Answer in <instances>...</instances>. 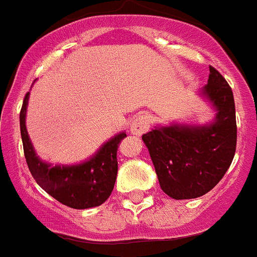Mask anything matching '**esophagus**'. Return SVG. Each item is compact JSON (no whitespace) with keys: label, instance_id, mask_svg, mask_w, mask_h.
Instances as JSON below:
<instances>
[{"label":"esophagus","instance_id":"1","mask_svg":"<svg viewBox=\"0 0 257 257\" xmlns=\"http://www.w3.org/2000/svg\"><path fill=\"white\" fill-rule=\"evenodd\" d=\"M149 126H151V119H149V115L147 113H142L138 117H135V119L131 123V134L136 136H142L143 134H145L148 131Z\"/></svg>","mask_w":257,"mask_h":257}]
</instances>
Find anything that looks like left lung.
<instances>
[{
  "mask_svg": "<svg viewBox=\"0 0 257 257\" xmlns=\"http://www.w3.org/2000/svg\"><path fill=\"white\" fill-rule=\"evenodd\" d=\"M215 110L203 124L170 123L143 135L160 187L174 199L198 198L210 192L228 171L237 145L234 97L230 86L210 67L208 82L199 90Z\"/></svg>",
  "mask_w": 257,
  "mask_h": 257,
  "instance_id": "obj_1",
  "label": "left lung"
}]
</instances>
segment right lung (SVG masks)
Masks as SVG:
<instances>
[{
    "label": "right lung",
    "mask_w": 257,
    "mask_h": 257,
    "mask_svg": "<svg viewBox=\"0 0 257 257\" xmlns=\"http://www.w3.org/2000/svg\"><path fill=\"white\" fill-rule=\"evenodd\" d=\"M29 92L20 110V134L27 165L36 183L63 205L76 210L100 206L114 188L118 162L117 148L126 133H119L104 143L90 158L76 165H51L36 153L26 126Z\"/></svg>",
    "instance_id": "right-lung-1"
}]
</instances>
